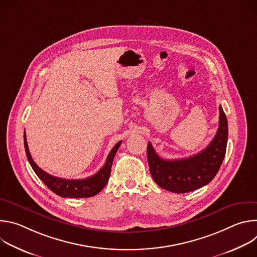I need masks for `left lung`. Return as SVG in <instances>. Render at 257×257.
Returning a JSON list of instances; mask_svg holds the SVG:
<instances>
[{"mask_svg": "<svg viewBox=\"0 0 257 257\" xmlns=\"http://www.w3.org/2000/svg\"><path fill=\"white\" fill-rule=\"evenodd\" d=\"M218 109L216 134L207 148L197 155L181 160H164L149 142L150 171L160 187L174 193H186L208 184L214 178L224 161L228 141V120L221 105Z\"/></svg>", "mask_w": 257, "mask_h": 257, "instance_id": "obj_1", "label": "left lung"}]
</instances>
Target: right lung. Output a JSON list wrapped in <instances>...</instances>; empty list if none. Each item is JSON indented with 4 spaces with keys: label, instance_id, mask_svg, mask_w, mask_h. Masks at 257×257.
<instances>
[{
    "label": "right lung",
    "instance_id": "add662e5",
    "mask_svg": "<svg viewBox=\"0 0 257 257\" xmlns=\"http://www.w3.org/2000/svg\"><path fill=\"white\" fill-rule=\"evenodd\" d=\"M121 143L122 141H119L112 149V151L109 152L103 167L96 174L85 179L69 180V179H62V178L52 176L46 173L45 171H43L38 165L34 163L28 150L26 134L24 131V148H25L27 160L31 168L33 169L35 174L38 175V177L48 186V188L61 197L85 198V197L94 196L98 192H100L108 181L109 175H111L112 164Z\"/></svg>",
    "mask_w": 257,
    "mask_h": 257
}]
</instances>
